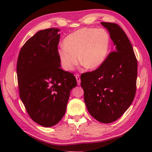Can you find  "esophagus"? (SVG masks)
<instances>
[{"instance_id":"34e87169","label":"esophagus","mask_w":152,"mask_h":152,"mask_svg":"<svg viewBox=\"0 0 152 152\" xmlns=\"http://www.w3.org/2000/svg\"><path fill=\"white\" fill-rule=\"evenodd\" d=\"M76 79L77 80V83H78V84L80 85V83H81V80H80V76L78 75V74H76Z\"/></svg>"}]
</instances>
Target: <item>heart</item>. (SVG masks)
Returning <instances> with one entry per match:
<instances>
[{"label":"heart","instance_id":"b5f03b06","mask_svg":"<svg viewBox=\"0 0 152 152\" xmlns=\"http://www.w3.org/2000/svg\"><path fill=\"white\" fill-rule=\"evenodd\" d=\"M64 46L57 50L63 69L71 71L79 61L87 69L101 66L107 59L110 48L108 33L103 28H83L68 35Z\"/></svg>","mask_w":152,"mask_h":152}]
</instances>
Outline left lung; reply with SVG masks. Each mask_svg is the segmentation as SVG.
Listing matches in <instances>:
<instances>
[{
  "mask_svg": "<svg viewBox=\"0 0 152 152\" xmlns=\"http://www.w3.org/2000/svg\"><path fill=\"white\" fill-rule=\"evenodd\" d=\"M110 33L115 51L97 69L81 76L87 109L96 120H117L133 102L136 93L137 60L129 40L116 23L101 22Z\"/></svg>",
  "mask_w": 152,
  "mask_h": 152,
  "instance_id": "obj_1",
  "label": "left lung"
}]
</instances>
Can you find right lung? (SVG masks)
Returning <instances> with one entry per match:
<instances>
[{
  "mask_svg": "<svg viewBox=\"0 0 152 152\" xmlns=\"http://www.w3.org/2000/svg\"><path fill=\"white\" fill-rule=\"evenodd\" d=\"M59 31L37 32L23 46L17 62L19 96L31 118L45 127L62 119L70 91L77 86L74 74L61 69Z\"/></svg>",
  "mask_w": 152,
  "mask_h": 152,
  "instance_id": "right-lung-1",
  "label": "right lung"
}]
</instances>
